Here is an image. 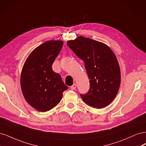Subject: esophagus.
Returning a JSON list of instances; mask_svg holds the SVG:
<instances>
[{
    "mask_svg": "<svg viewBox=\"0 0 146 146\" xmlns=\"http://www.w3.org/2000/svg\"><path fill=\"white\" fill-rule=\"evenodd\" d=\"M76 84H74L71 87H70V88H71L72 90H74L75 89H76Z\"/></svg>",
    "mask_w": 146,
    "mask_h": 146,
    "instance_id": "obj_1",
    "label": "esophagus"
}]
</instances>
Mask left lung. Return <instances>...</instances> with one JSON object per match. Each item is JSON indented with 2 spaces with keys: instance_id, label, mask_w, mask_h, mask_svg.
<instances>
[{
  "instance_id": "left-lung-1",
  "label": "left lung",
  "mask_w": 146,
  "mask_h": 146,
  "mask_svg": "<svg viewBox=\"0 0 146 146\" xmlns=\"http://www.w3.org/2000/svg\"><path fill=\"white\" fill-rule=\"evenodd\" d=\"M67 45L84 62L90 88L81 97L86 104L104 108L113 101L121 84V71L116 56L109 46L84 36L67 41Z\"/></svg>"
}]
</instances>
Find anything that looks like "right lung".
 Masks as SVG:
<instances>
[{
  "label": "right lung",
  "instance_id": "right-lung-1",
  "mask_svg": "<svg viewBox=\"0 0 146 146\" xmlns=\"http://www.w3.org/2000/svg\"><path fill=\"white\" fill-rule=\"evenodd\" d=\"M62 40L46 41L28 56L22 69L21 87L25 100L41 112L57 106L68 89L52 65L63 46Z\"/></svg>",
  "mask_w": 146,
  "mask_h": 146
}]
</instances>
